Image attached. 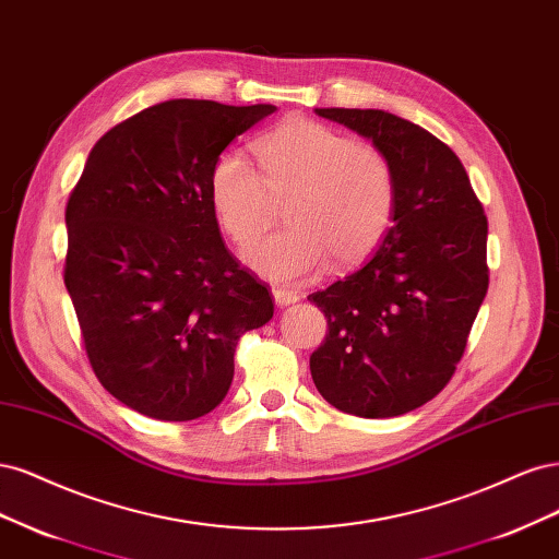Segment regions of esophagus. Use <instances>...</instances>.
I'll return each instance as SVG.
<instances>
[{
	"label": "esophagus",
	"mask_w": 559,
	"mask_h": 559,
	"mask_svg": "<svg viewBox=\"0 0 559 559\" xmlns=\"http://www.w3.org/2000/svg\"><path fill=\"white\" fill-rule=\"evenodd\" d=\"M274 301L278 306H290L295 301H299V295L295 290H287V287H274Z\"/></svg>",
	"instance_id": "1"
}]
</instances>
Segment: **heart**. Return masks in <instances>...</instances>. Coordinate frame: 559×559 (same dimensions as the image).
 I'll use <instances>...</instances> for the list:
<instances>
[{
	"label": "heart",
	"instance_id": "1",
	"mask_svg": "<svg viewBox=\"0 0 559 559\" xmlns=\"http://www.w3.org/2000/svg\"><path fill=\"white\" fill-rule=\"evenodd\" d=\"M262 174L239 153H225L211 171V204L227 237L253 243L285 204L290 225L262 239L246 262L274 283H297L367 260L383 243L397 206L390 157L328 124L290 118L255 141Z\"/></svg>",
	"mask_w": 559,
	"mask_h": 559
}]
</instances>
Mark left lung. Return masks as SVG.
<instances>
[{
    "label": "left lung",
    "mask_w": 559,
    "mask_h": 559,
    "mask_svg": "<svg viewBox=\"0 0 559 559\" xmlns=\"http://www.w3.org/2000/svg\"><path fill=\"white\" fill-rule=\"evenodd\" d=\"M371 139L397 206L376 255L309 299L328 318L311 355L318 392L359 418H394L450 383L488 293V218L441 139L378 109H316Z\"/></svg>",
    "instance_id": "obj_1"
}]
</instances>
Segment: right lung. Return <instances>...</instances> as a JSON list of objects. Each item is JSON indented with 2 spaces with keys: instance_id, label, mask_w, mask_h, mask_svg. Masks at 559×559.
<instances>
[{
  "instance_id": "add662e5",
  "label": "right lung",
  "mask_w": 559,
  "mask_h": 559,
  "mask_svg": "<svg viewBox=\"0 0 559 559\" xmlns=\"http://www.w3.org/2000/svg\"><path fill=\"white\" fill-rule=\"evenodd\" d=\"M272 104L171 99L118 122L69 194L64 285L99 383L143 416L218 406L239 338L274 316L269 285L234 258L211 171Z\"/></svg>"
}]
</instances>
